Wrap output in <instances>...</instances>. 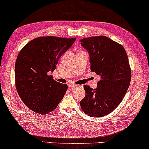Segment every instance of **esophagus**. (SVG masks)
<instances>
[{
	"label": "esophagus",
	"instance_id": "34e87169",
	"mask_svg": "<svg viewBox=\"0 0 149 149\" xmlns=\"http://www.w3.org/2000/svg\"><path fill=\"white\" fill-rule=\"evenodd\" d=\"M76 87V86H75V85H69V86H68V89L70 91H72L74 90V89Z\"/></svg>",
	"mask_w": 149,
	"mask_h": 149
}]
</instances>
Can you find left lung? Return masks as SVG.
Returning a JSON list of instances; mask_svg holds the SVG:
<instances>
[{"label":"left lung","mask_w":149,"mask_h":149,"mask_svg":"<svg viewBox=\"0 0 149 149\" xmlns=\"http://www.w3.org/2000/svg\"><path fill=\"white\" fill-rule=\"evenodd\" d=\"M80 41L89 54L91 71L101 78L95 89L84 86L86 96L80 106L88 116H105L117 107L129 89L131 70L127 54L121 44L104 36Z\"/></svg>","instance_id":"left-lung-1"}]
</instances>
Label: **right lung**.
Listing matches in <instances>:
<instances>
[{
	"instance_id": "obj_1",
	"label": "right lung",
	"mask_w": 149,
	"mask_h": 149,
	"mask_svg": "<svg viewBox=\"0 0 149 149\" xmlns=\"http://www.w3.org/2000/svg\"><path fill=\"white\" fill-rule=\"evenodd\" d=\"M76 38L42 36L25 45L15 63V85L23 103L35 113L46 115L54 111L68 89L49 73Z\"/></svg>"
}]
</instances>
